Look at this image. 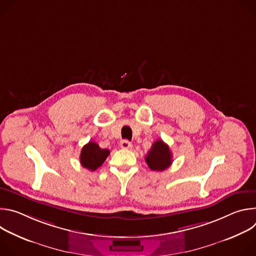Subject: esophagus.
I'll return each mask as SVG.
<instances>
[{
    "label": "esophagus",
    "mask_w": 256,
    "mask_h": 256,
    "mask_svg": "<svg viewBox=\"0 0 256 256\" xmlns=\"http://www.w3.org/2000/svg\"><path fill=\"white\" fill-rule=\"evenodd\" d=\"M120 147L122 148V149H130L132 148V142H128V140H124L122 142H120Z\"/></svg>",
    "instance_id": "1"
}]
</instances>
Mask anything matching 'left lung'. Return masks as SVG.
Here are the masks:
<instances>
[{"label": "left lung", "mask_w": 256, "mask_h": 256, "mask_svg": "<svg viewBox=\"0 0 256 256\" xmlns=\"http://www.w3.org/2000/svg\"><path fill=\"white\" fill-rule=\"evenodd\" d=\"M149 168L153 171H163L172 164V154L169 146L162 140H157L148 155L144 158Z\"/></svg>", "instance_id": "1"}]
</instances>
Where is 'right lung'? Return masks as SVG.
<instances>
[{
	"instance_id": "obj_1",
	"label": "right lung",
	"mask_w": 256,
	"mask_h": 256,
	"mask_svg": "<svg viewBox=\"0 0 256 256\" xmlns=\"http://www.w3.org/2000/svg\"><path fill=\"white\" fill-rule=\"evenodd\" d=\"M109 153V150L101 149L98 144L90 140L82 148L80 163L84 168L94 171L103 164Z\"/></svg>"
}]
</instances>
